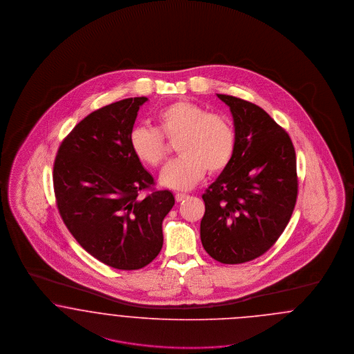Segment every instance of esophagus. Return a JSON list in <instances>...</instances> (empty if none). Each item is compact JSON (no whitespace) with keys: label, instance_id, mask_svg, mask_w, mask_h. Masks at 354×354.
<instances>
[{"label":"esophagus","instance_id":"34e87169","mask_svg":"<svg viewBox=\"0 0 354 354\" xmlns=\"http://www.w3.org/2000/svg\"><path fill=\"white\" fill-rule=\"evenodd\" d=\"M176 201L177 202H181V201L186 200L187 198V194H185V193H176Z\"/></svg>","mask_w":354,"mask_h":354}]
</instances>
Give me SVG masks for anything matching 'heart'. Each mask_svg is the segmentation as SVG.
<instances>
[{"instance_id":"heart-1","label":"heart","mask_w":354,"mask_h":354,"mask_svg":"<svg viewBox=\"0 0 354 354\" xmlns=\"http://www.w3.org/2000/svg\"><path fill=\"white\" fill-rule=\"evenodd\" d=\"M158 129L147 125L131 132V148L140 161L151 167L161 165L168 156L165 138L177 140L181 156L161 171V184L186 190L198 184L206 169H225L234 156L236 135L229 118L210 113L206 108L187 100H178L156 113Z\"/></svg>"}]
</instances>
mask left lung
Listing matches in <instances>:
<instances>
[{"label":"left lung","mask_w":354,"mask_h":354,"mask_svg":"<svg viewBox=\"0 0 354 354\" xmlns=\"http://www.w3.org/2000/svg\"><path fill=\"white\" fill-rule=\"evenodd\" d=\"M216 96L230 107L236 145L202 196L201 241L213 259L239 264L268 251L288 225L297 198L296 154L288 133L264 109Z\"/></svg>","instance_id":"obj_1"}]
</instances>
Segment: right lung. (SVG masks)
<instances>
[{
    "mask_svg": "<svg viewBox=\"0 0 354 354\" xmlns=\"http://www.w3.org/2000/svg\"><path fill=\"white\" fill-rule=\"evenodd\" d=\"M147 100L128 97L86 116L62 141L53 171L59 214L77 243L97 261L127 271L158 255L162 221L174 205L169 190L138 197L154 185L131 148Z\"/></svg>",
    "mask_w": 354,
    "mask_h": 354,
    "instance_id": "add662e5",
    "label": "right lung"
}]
</instances>
